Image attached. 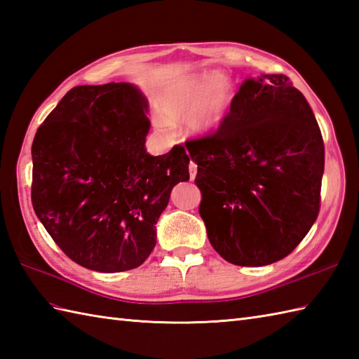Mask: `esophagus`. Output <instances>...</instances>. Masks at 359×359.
Segmentation results:
<instances>
[{"label":"esophagus","instance_id":"esophagus-1","mask_svg":"<svg viewBox=\"0 0 359 359\" xmlns=\"http://www.w3.org/2000/svg\"><path fill=\"white\" fill-rule=\"evenodd\" d=\"M188 170H189V177H191V180H194L196 179V174H197V165L193 162H189V165H188Z\"/></svg>","mask_w":359,"mask_h":359}]
</instances>
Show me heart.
<instances>
[{"label": "heart", "instance_id": "obj_1", "mask_svg": "<svg viewBox=\"0 0 359 359\" xmlns=\"http://www.w3.org/2000/svg\"><path fill=\"white\" fill-rule=\"evenodd\" d=\"M231 98V85L225 75H193L170 88L158 103L157 125H168L188 117L189 131L199 135L215 133L222 123Z\"/></svg>", "mask_w": 359, "mask_h": 359}]
</instances>
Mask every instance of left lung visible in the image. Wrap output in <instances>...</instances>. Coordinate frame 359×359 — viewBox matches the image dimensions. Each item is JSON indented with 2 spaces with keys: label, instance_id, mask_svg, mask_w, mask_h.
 Here are the masks:
<instances>
[{
  "label": "left lung",
  "instance_id": "1",
  "mask_svg": "<svg viewBox=\"0 0 359 359\" xmlns=\"http://www.w3.org/2000/svg\"><path fill=\"white\" fill-rule=\"evenodd\" d=\"M185 144L201 217L226 262L269 265L299 245L321 208L324 142L287 75L243 81L216 131Z\"/></svg>",
  "mask_w": 359,
  "mask_h": 359
}]
</instances>
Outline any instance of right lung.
I'll list each match as a JSON object with an SVG mask.
<instances>
[{"label":"right lung","instance_id":"obj_1","mask_svg":"<svg viewBox=\"0 0 359 359\" xmlns=\"http://www.w3.org/2000/svg\"><path fill=\"white\" fill-rule=\"evenodd\" d=\"M148 102L129 83L77 86L32 143V205L74 262L102 273L137 269L156 247V224L171 189L189 180L182 144L144 149Z\"/></svg>","mask_w":359,"mask_h":359}]
</instances>
